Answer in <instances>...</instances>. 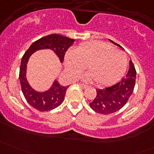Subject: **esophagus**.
Masks as SVG:
<instances>
[{"label":"esophagus","mask_w":154,"mask_h":154,"mask_svg":"<svg viewBox=\"0 0 154 154\" xmlns=\"http://www.w3.org/2000/svg\"><path fill=\"white\" fill-rule=\"evenodd\" d=\"M80 86H81V87H83V88H87V86H86V85L82 84V83H81V84H80Z\"/></svg>","instance_id":"obj_1"}]
</instances>
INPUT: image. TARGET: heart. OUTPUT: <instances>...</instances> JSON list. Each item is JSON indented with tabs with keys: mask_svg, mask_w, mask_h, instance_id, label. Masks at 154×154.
I'll list each match as a JSON object with an SVG mask.
<instances>
[{
	"mask_svg": "<svg viewBox=\"0 0 154 154\" xmlns=\"http://www.w3.org/2000/svg\"><path fill=\"white\" fill-rule=\"evenodd\" d=\"M88 66V72L83 76L87 82L95 81L98 86L116 83L124 75L127 58L124 52L103 42H88L65 56V66L68 75L77 78Z\"/></svg>",
	"mask_w": 154,
	"mask_h": 154,
	"instance_id": "1",
	"label": "heart"
}]
</instances>
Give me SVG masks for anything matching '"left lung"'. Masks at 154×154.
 <instances>
[{"instance_id": "left-lung-1", "label": "left lung", "mask_w": 154, "mask_h": 154, "mask_svg": "<svg viewBox=\"0 0 154 154\" xmlns=\"http://www.w3.org/2000/svg\"><path fill=\"white\" fill-rule=\"evenodd\" d=\"M109 41L123 48L112 40L109 39ZM129 65L128 72L121 81L103 88H96L97 95L89 103L90 107L94 111L103 115L111 114L119 111L127 103L133 94L136 78V71L131 60Z\"/></svg>"}]
</instances>
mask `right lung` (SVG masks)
<instances>
[{"label":"right lung","instance_id":"obj_1","mask_svg":"<svg viewBox=\"0 0 154 154\" xmlns=\"http://www.w3.org/2000/svg\"><path fill=\"white\" fill-rule=\"evenodd\" d=\"M74 42L73 38L59 34H51L34 42L23 56L19 71L21 90L27 103L38 111H49L60 106L64 100L69 86H62L55 79L51 86L45 91H40L34 89L29 85L27 78V68L29 57L35 51L49 49L54 51L60 63H63L65 54Z\"/></svg>","mask_w":154,"mask_h":154}]
</instances>
